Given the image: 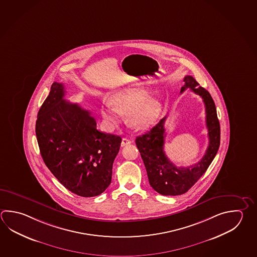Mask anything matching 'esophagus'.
I'll list each match as a JSON object with an SVG mask.
<instances>
[{
	"mask_svg": "<svg viewBox=\"0 0 257 257\" xmlns=\"http://www.w3.org/2000/svg\"><path fill=\"white\" fill-rule=\"evenodd\" d=\"M131 143V141L129 140V139H127V138H122V140H121V147H123V146H128V145H130Z\"/></svg>",
	"mask_w": 257,
	"mask_h": 257,
	"instance_id": "obj_1",
	"label": "esophagus"
}]
</instances>
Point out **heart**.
I'll list each match as a JSON object with an SVG mask.
<instances>
[{"label": "heart", "instance_id": "1", "mask_svg": "<svg viewBox=\"0 0 257 257\" xmlns=\"http://www.w3.org/2000/svg\"><path fill=\"white\" fill-rule=\"evenodd\" d=\"M147 93L140 89H127L114 93L110 103H103L100 112L107 123L113 125L119 121L118 112L126 114L128 124L137 129H147L160 115L161 103L155 98H146Z\"/></svg>", "mask_w": 257, "mask_h": 257}]
</instances>
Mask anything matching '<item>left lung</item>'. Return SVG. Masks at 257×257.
Listing matches in <instances>:
<instances>
[{"instance_id": "1", "label": "left lung", "mask_w": 257, "mask_h": 257, "mask_svg": "<svg viewBox=\"0 0 257 257\" xmlns=\"http://www.w3.org/2000/svg\"><path fill=\"white\" fill-rule=\"evenodd\" d=\"M184 82L181 93L189 88L202 97L205 106L209 146L203 158L187 167H177L168 159L164 151L166 116L161 119L148 133L137 136L136 139L150 185L163 195H179L186 193L206 172L220 146V123L213 98L208 91L199 86L198 82L191 75L185 76Z\"/></svg>"}]
</instances>
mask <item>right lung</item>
<instances>
[{
    "label": "right lung",
    "mask_w": 257,
    "mask_h": 257,
    "mask_svg": "<svg viewBox=\"0 0 257 257\" xmlns=\"http://www.w3.org/2000/svg\"><path fill=\"white\" fill-rule=\"evenodd\" d=\"M63 83L54 82L40 108L35 133L44 164L66 189L82 197L110 185L120 136L98 131L91 112L66 102Z\"/></svg>",
    "instance_id": "add662e5"
}]
</instances>
